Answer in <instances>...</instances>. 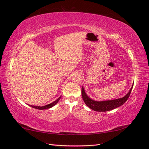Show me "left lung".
Instances as JSON below:
<instances>
[{
    "label": "left lung",
    "mask_w": 149,
    "mask_h": 149,
    "mask_svg": "<svg viewBox=\"0 0 149 149\" xmlns=\"http://www.w3.org/2000/svg\"><path fill=\"white\" fill-rule=\"evenodd\" d=\"M132 88L133 86L131 87L130 90L129 91L128 94L121 98L116 99V100H113L96 101L91 100L90 97H89L88 96H87L86 93H85L84 87H82V97L86 104L91 109H93L94 111H96L105 112L110 111V110H112L113 109H115L118 107H120V106L123 105L128 99L130 95Z\"/></svg>",
    "instance_id": "obj_1"
}]
</instances>
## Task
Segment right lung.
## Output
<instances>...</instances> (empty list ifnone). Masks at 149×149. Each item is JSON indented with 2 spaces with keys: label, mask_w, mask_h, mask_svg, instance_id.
Here are the masks:
<instances>
[{
  "label": "right lung",
  "mask_w": 149,
  "mask_h": 149,
  "mask_svg": "<svg viewBox=\"0 0 149 149\" xmlns=\"http://www.w3.org/2000/svg\"><path fill=\"white\" fill-rule=\"evenodd\" d=\"M61 97H58V99H57L56 100H55L54 102H52V103L49 104H47V105H45V106H31L30 105V106H31L32 108H35V109H40V110H42V109H49L50 108L52 107H53V106H55L57 102H58L59 101V100H60Z\"/></svg>",
  "instance_id": "1"
}]
</instances>
